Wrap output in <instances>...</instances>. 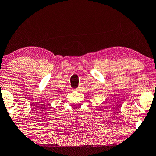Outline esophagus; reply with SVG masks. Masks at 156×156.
I'll return each mask as SVG.
<instances>
[{"label": "esophagus", "instance_id": "obj_1", "mask_svg": "<svg viewBox=\"0 0 156 156\" xmlns=\"http://www.w3.org/2000/svg\"><path fill=\"white\" fill-rule=\"evenodd\" d=\"M81 88V86L80 85H79V86L77 87V88H76V90H80Z\"/></svg>", "mask_w": 156, "mask_h": 156}]
</instances>
